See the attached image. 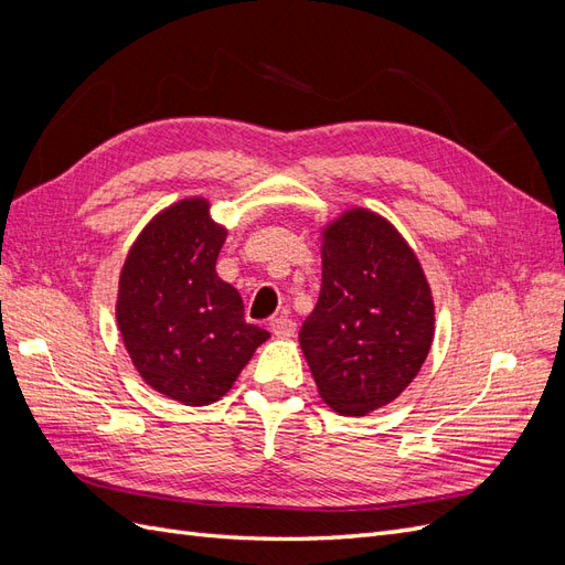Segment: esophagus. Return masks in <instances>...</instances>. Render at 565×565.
Segmentation results:
<instances>
[{"label":"esophagus","mask_w":565,"mask_h":565,"mask_svg":"<svg viewBox=\"0 0 565 565\" xmlns=\"http://www.w3.org/2000/svg\"><path fill=\"white\" fill-rule=\"evenodd\" d=\"M270 332L280 337V339H289V337H295V332H297V322L292 318H287V316H278V318L270 320Z\"/></svg>","instance_id":"34e87169"}]
</instances>
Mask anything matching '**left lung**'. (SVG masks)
<instances>
[{
    "instance_id": "obj_1",
    "label": "left lung",
    "mask_w": 565,
    "mask_h": 565,
    "mask_svg": "<svg viewBox=\"0 0 565 565\" xmlns=\"http://www.w3.org/2000/svg\"><path fill=\"white\" fill-rule=\"evenodd\" d=\"M322 285L299 344L320 398L337 415L365 417L396 401L431 351L436 306L401 231L349 207L320 228Z\"/></svg>"
}]
</instances>
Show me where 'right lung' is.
Listing matches in <instances>:
<instances>
[{
	"label": "right lung",
	"instance_id": "1",
	"mask_svg": "<svg viewBox=\"0 0 565 565\" xmlns=\"http://www.w3.org/2000/svg\"><path fill=\"white\" fill-rule=\"evenodd\" d=\"M191 195L152 216L131 243L115 318L131 365L162 396L202 407L224 398L270 337L245 320L243 297L218 278L228 228Z\"/></svg>",
	"mask_w": 565,
	"mask_h": 565
}]
</instances>
